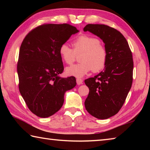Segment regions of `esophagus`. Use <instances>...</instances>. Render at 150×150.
Segmentation results:
<instances>
[{
    "label": "esophagus",
    "mask_w": 150,
    "mask_h": 150,
    "mask_svg": "<svg viewBox=\"0 0 150 150\" xmlns=\"http://www.w3.org/2000/svg\"><path fill=\"white\" fill-rule=\"evenodd\" d=\"M76 81H77V83L78 85H81L83 82V79H76Z\"/></svg>",
    "instance_id": "1"
}]
</instances>
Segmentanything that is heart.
Instances as JSON below:
<instances>
[{"label":"heart","instance_id":"1","mask_svg":"<svg viewBox=\"0 0 150 150\" xmlns=\"http://www.w3.org/2000/svg\"><path fill=\"white\" fill-rule=\"evenodd\" d=\"M73 50L66 44L61 45L59 54L62 59L67 64H71L75 55H81V63L67 67L66 74L77 78L84 77L91 71L97 72L105 66L107 54L100 40L88 35H81L73 42Z\"/></svg>","mask_w":150,"mask_h":150}]
</instances>
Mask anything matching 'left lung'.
<instances>
[{
	"mask_svg": "<svg viewBox=\"0 0 150 150\" xmlns=\"http://www.w3.org/2000/svg\"><path fill=\"white\" fill-rule=\"evenodd\" d=\"M83 31L100 38L107 54L104 70L85 81L89 88L85 101V108L94 117L107 119L118 112L131 88L132 54L124 35L113 28L104 24H87Z\"/></svg>",
	"mask_w": 150,
	"mask_h": 150,
	"instance_id": "8db88e82",
	"label": "left lung"
}]
</instances>
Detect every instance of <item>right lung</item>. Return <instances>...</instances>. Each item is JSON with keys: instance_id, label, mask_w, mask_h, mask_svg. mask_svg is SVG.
<instances>
[{"instance_id": "1", "label": "right lung", "mask_w": 150, "mask_h": 150, "mask_svg": "<svg viewBox=\"0 0 150 150\" xmlns=\"http://www.w3.org/2000/svg\"><path fill=\"white\" fill-rule=\"evenodd\" d=\"M77 32L67 24H44L29 32L20 47V93L30 111L40 118L57 112L63 106L66 91L77 84L75 77L59 76L64 68L59 50Z\"/></svg>"}]
</instances>
